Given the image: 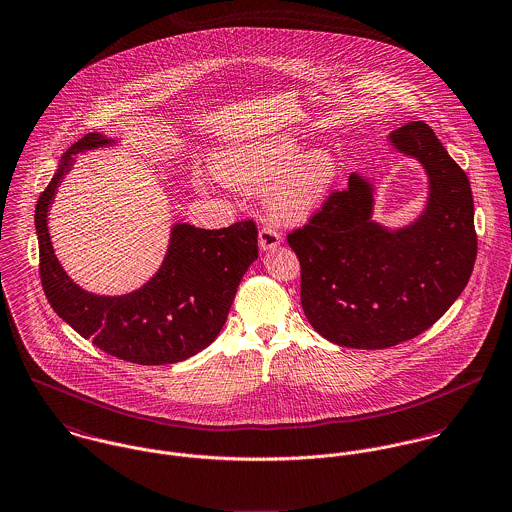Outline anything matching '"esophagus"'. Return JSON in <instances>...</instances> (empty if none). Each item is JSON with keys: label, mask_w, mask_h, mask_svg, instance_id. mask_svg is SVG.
Returning a JSON list of instances; mask_svg holds the SVG:
<instances>
[{"label": "esophagus", "mask_w": 512, "mask_h": 512, "mask_svg": "<svg viewBox=\"0 0 512 512\" xmlns=\"http://www.w3.org/2000/svg\"><path fill=\"white\" fill-rule=\"evenodd\" d=\"M259 245L263 251H269V249H275L281 245V233L275 228H263L259 231Z\"/></svg>", "instance_id": "obj_1"}]
</instances>
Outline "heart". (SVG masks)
<instances>
[{
    "label": "heart",
    "instance_id": "b5f03b06",
    "mask_svg": "<svg viewBox=\"0 0 512 512\" xmlns=\"http://www.w3.org/2000/svg\"><path fill=\"white\" fill-rule=\"evenodd\" d=\"M298 154L300 145L294 139H269L229 151L218 172L241 190L265 188L283 173L267 196V212L277 222L296 224L310 218L336 178V161L328 151Z\"/></svg>",
    "mask_w": 512,
    "mask_h": 512
}]
</instances>
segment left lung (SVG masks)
Returning a JSON list of instances; mask_svg holds the SVG:
<instances>
[{
	"label": "left lung",
	"mask_w": 512,
	"mask_h": 512,
	"mask_svg": "<svg viewBox=\"0 0 512 512\" xmlns=\"http://www.w3.org/2000/svg\"><path fill=\"white\" fill-rule=\"evenodd\" d=\"M389 141L428 174V204L416 222L400 229L373 222V184L353 172L345 190L286 237L300 261L308 322L353 349L393 347L428 330L461 294L477 257L467 174L432 127L410 121Z\"/></svg>",
	"instance_id": "8db88e82"
}]
</instances>
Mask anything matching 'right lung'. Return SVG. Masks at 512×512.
I'll return each instance as SVG.
<instances>
[{"label": "right lung", "instance_id": "right-lung-1", "mask_svg": "<svg viewBox=\"0 0 512 512\" xmlns=\"http://www.w3.org/2000/svg\"><path fill=\"white\" fill-rule=\"evenodd\" d=\"M112 143L102 133L84 135L62 155L39 196L35 228L43 290L58 316L102 351L137 365L178 363L222 332L237 286L259 255L257 226L253 220L222 229L176 224L161 269L141 288L121 296L86 292L60 267L47 216L72 155Z\"/></svg>", "mask_w": 512, "mask_h": 512}]
</instances>
